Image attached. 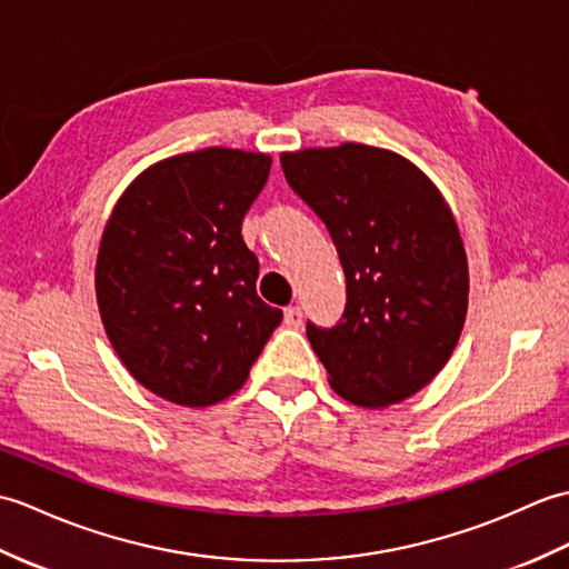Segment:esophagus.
Segmentation results:
<instances>
[{
	"instance_id": "obj_1",
	"label": "esophagus",
	"mask_w": 569,
	"mask_h": 569,
	"mask_svg": "<svg viewBox=\"0 0 569 569\" xmlns=\"http://www.w3.org/2000/svg\"><path fill=\"white\" fill-rule=\"evenodd\" d=\"M284 323L292 326V328H299V326H301V307H299V305L284 309Z\"/></svg>"
}]
</instances>
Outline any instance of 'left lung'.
Returning a JSON list of instances; mask_svg holds the SVG:
<instances>
[{
	"mask_svg": "<svg viewBox=\"0 0 569 569\" xmlns=\"http://www.w3.org/2000/svg\"><path fill=\"white\" fill-rule=\"evenodd\" d=\"M280 162L346 272L343 317L307 321L328 382L368 409L409 399L443 370L467 313V258L446 199L409 160L372 146L309 148Z\"/></svg>",
	"mask_w": 569,
	"mask_h": 569,
	"instance_id": "1",
	"label": "left lung"
}]
</instances>
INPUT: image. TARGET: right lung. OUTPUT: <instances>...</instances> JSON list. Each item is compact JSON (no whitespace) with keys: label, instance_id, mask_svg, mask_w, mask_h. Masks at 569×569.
Here are the masks:
<instances>
[{"label":"right lung","instance_id":"obj_1","mask_svg":"<svg viewBox=\"0 0 569 569\" xmlns=\"http://www.w3.org/2000/svg\"><path fill=\"white\" fill-rule=\"evenodd\" d=\"M270 158L204 148L156 162L126 189L102 236L97 301L113 350L153 395L209 407L248 380L282 321L258 297L241 223Z\"/></svg>","mask_w":569,"mask_h":569}]
</instances>
